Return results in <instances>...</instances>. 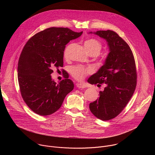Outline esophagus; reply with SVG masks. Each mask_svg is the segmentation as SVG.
Here are the masks:
<instances>
[{
	"mask_svg": "<svg viewBox=\"0 0 155 155\" xmlns=\"http://www.w3.org/2000/svg\"><path fill=\"white\" fill-rule=\"evenodd\" d=\"M76 86L78 88H84V87H86V85L84 83H77Z\"/></svg>",
	"mask_w": 155,
	"mask_h": 155,
	"instance_id": "obj_1",
	"label": "esophagus"
}]
</instances>
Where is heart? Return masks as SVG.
I'll return each instance as SVG.
<instances>
[{
	"label": "heart",
	"instance_id": "b5f03b06",
	"mask_svg": "<svg viewBox=\"0 0 155 155\" xmlns=\"http://www.w3.org/2000/svg\"><path fill=\"white\" fill-rule=\"evenodd\" d=\"M84 47L87 53H94L96 54H97L101 50V43L94 38H90L85 41ZM70 72L74 78L77 80H81L91 72V69H86L81 65H77L72 67Z\"/></svg>",
	"mask_w": 155,
	"mask_h": 155
}]
</instances>
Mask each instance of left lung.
<instances>
[{"mask_svg": "<svg viewBox=\"0 0 155 155\" xmlns=\"http://www.w3.org/2000/svg\"><path fill=\"white\" fill-rule=\"evenodd\" d=\"M94 34L106 40L110 52L104 64L87 80L92 84H106L99 92V97L90 104V109L96 117L107 121L118 116L133 95L137 84L136 67L129 46L115 32L98 31Z\"/></svg>", "mask_w": 155, "mask_h": 155, "instance_id": "left-lung-1", "label": "left lung"}]
</instances>
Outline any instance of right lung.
<instances>
[{
    "mask_svg": "<svg viewBox=\"0 0 155 155\" xmlns=\"http://www.w3.org/2000/svg\"><path fill=\"white\" fill-rule=\"evenodd\" d=\"M82 33L53 27L37 33L26 43L18 61V79L21 96L34 113H54L74 90L71 80L65 78L56 84L51 74L53 69L63 66L65 45Z\"/></svg>",
    "mask_w": 155,
    "mask_h": 155,
    "instance_id": "obj_1",
    "label": "right lung"
}]
</instances>
